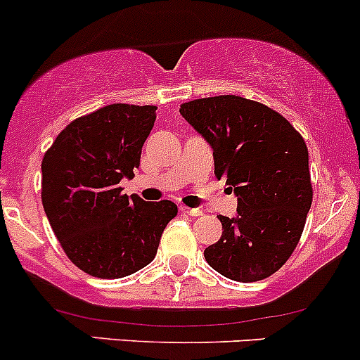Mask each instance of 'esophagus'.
I'll list each match as a JSON object with an SVG mask.
<instances>
[{
	"label": "esophagus",
	"mask_w": 360,
	"mask_h": 360,
	"mask_svg": "<svg viewBox=\"0 0 360 360\" xmlns=\"http://www.w3.org/2000/svg\"><path fill=\"white\" fill-rule=\"evenodd\" d=\"M180 211H184V213L191 214V217H201V214H202V210H199V207H188V206H180Z\"/></svg>",
	"instance_id": "obj_1"
}]
</instances>
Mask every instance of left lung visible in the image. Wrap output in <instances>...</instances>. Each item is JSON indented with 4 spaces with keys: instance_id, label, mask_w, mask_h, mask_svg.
<instances>
[{
    "instance_id": "left-lung-1",
    "label": "left lung",
    "mask_w": 360,
    "mask_h": 360,
    "mask_svg": "<svg viewBox=\"0 0 360 360\" xmlns=\"http://www.w3.org/2000/svg\"><path fill=\"white\" fill-rule=\"evenodd\" d=\"M180 114L213 149L214 176L237 195V217H218L224 232L206 262L239 283L266 279L292 255L312 205L305 140L279 112L237 95L191 100Z\"/></svg>"
}]
</instances>
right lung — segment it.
Segmentation results:
<instances>
[{"label": "right lung", "instance_id": "add662e5", "mask_svg": "<svg viewBox=\"0 0 360 360\" xmlns=\"http://www.w3.org/2000/svg\"><path fill=\"white\" fill-rule=\"evenodd\" d=\"M155 109L102 107L65 126L43 155L44 213L69 260L94 277L120 279L149 265L179 213L175 202L128 198L120 185L139 168Z\"/></svg>", "mask_w": 360, "mask_h": 360}]
</instances>
